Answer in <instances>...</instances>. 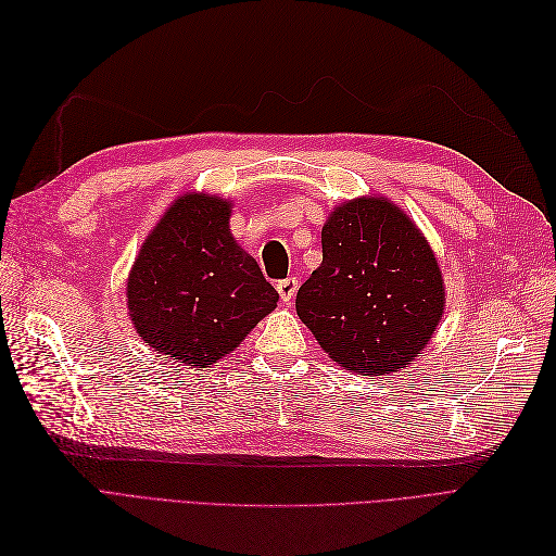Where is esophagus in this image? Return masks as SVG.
<instances>
[{
	"label": "esophagus",
	"mask_w": 556,
	"mask_h": 556,
	"mask_svg": "<svg viewBox=\"0 0 556 556\" xmlns=\"http://www.w3.org/2000/svg\"><path fill=\"white\" fill-rule=\"evenodd\" d=\"M276 289H278V294H280L282 303H292V299H294V294H296V289H299V278L278 280Z\"/></svg>",
	"instance_id": "34e87169"
}]
</instances>
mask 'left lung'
Here are the masks:
<instances>
[{"label": "left lung", "mask_w": 556, "mask_h": 556, "mask_svg": "<svg viewBox=\"0 0 556 556\" xmlns=\"http://www.w3.org/2000/svg\"><path fill=\"white\" fill-rule=\"evenodd\" d=\"M321 247V267L296 294L319 346L364 376L412 364L445 305L439 262L416 224L384 197H362L334 207Z\"/></svg>", "instance_id": "1"}]
</instances>
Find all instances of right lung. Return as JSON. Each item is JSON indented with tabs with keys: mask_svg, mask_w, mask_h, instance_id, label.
I'll use <instances>...</instances> for the list:
<instances>
[{
	"mask_svg": "<svg viewBox=\"0 0 556 556\" xmlns=\"http://www.w3.org/2000/svg\"><path fill=\"white\" fill-rule=\"evenodd\" d=\"M228 222L230 201L178 197L144 240L126 285L128 316L147 346L197 371L240 346L278 303Z\"/></svg>",
	"mask_w": 556,
	"mask_h": 556,
	"instance_id": "obj_1",
	"label": "right lung"
}]
</instances>
